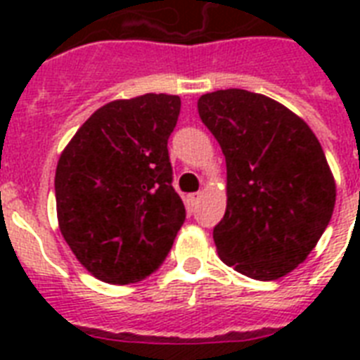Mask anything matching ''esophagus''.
<instances>
[{
  "label": "esophagus",
  "instance_id": "1",
  "mask_svg": "<svg viewBox=\"0 0 360 360\" xmlns=\"http://www.w3.org/2000/svg\"><path fill=\"white\" fill-rule=\"evenodd\" d=\"M200 198H202V192H196V194H188L186 196V207L194 209L198 205V202H200Z\"/></svg>",
  "mask_w": 360,
  "mask_h": 360
}]
</instances>
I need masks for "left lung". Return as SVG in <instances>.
Listing matches in <instances>:
<instances>
[{"label": "left lung", "mask_w": 360, "mask_h": 360, "mask_svg": "<svg viewBox=\"0 0 360 360\" xmlns=\"http://www.w3.org/2000/svg\"><path fill=\"white\" fill-rule=\"evenodd\" d=\"M198 112L228 169V205L213 230L220 259L256 280L291 273L335 209V179L321 143L291 110L246 89L202 95Z\"/></svg>", "instance_id": "8db88e82"}]
</instances>
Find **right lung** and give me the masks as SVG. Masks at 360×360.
<instances>
[{
  "label": "right lung",
  "instance_id": "right-lung-1",
  "mask_svg": "<svg viewBox=\"0 0 360 360\" xmlns=\"http://www.w3.org/2000/svg\"><path fill=\"white\" fill-rule=\"evenodd\" d=\"M177 95L114 101L82 124L56 169L59 230L84 267L132 284L160 267L185 222L168 138Z\"/></svg>",
  "mask_w": 360,
  "mask_h": 360
}]
</instances>
